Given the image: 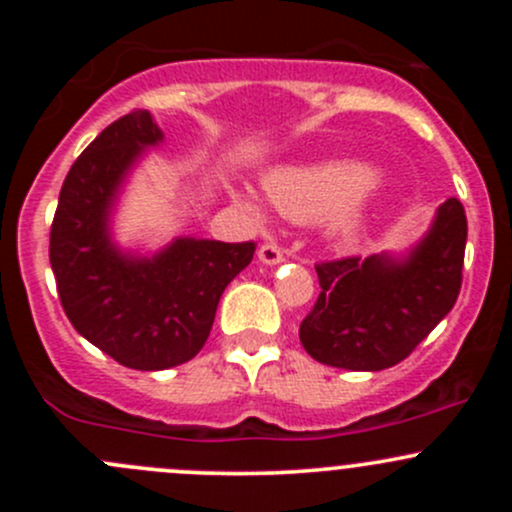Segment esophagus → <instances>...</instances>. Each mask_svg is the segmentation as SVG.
<instances>
[{
	"instance_id": "34e87169",
	"label": "esophagus",
	"mask_w": 512,
	"mask_h": 512,
	"mask_svg": "<svg viewBox=\"0 0 512 512\" xmlns=\"http://www.w3.org/2000/svg\"><path fill=\"white\" fill-rule=\"evenodd\" d=\"M257 257H260L262 265H280V262L285 260V255H282L280 247L272 245V242H267V245H262L260 250H257Z\"/></svg>"
}]
</instances>
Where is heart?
Segmentation results:
<instances>
[{"label": "heart", "mask_w": 512, "mask_h": 512, "mask_svg": "<svg viewBox=\"0 0 512 512\" xmlns=\"http://www.w3.org/2000/svg\"><path fill=\"white\" fill-rule=\"evenodd\" d=\"M381 170L344 158L282 165L262 180L267 200L289 220L324 218V235L337 245H349L366 230L376 200L384 193ZM237 203L260 218V208L247 195Z\"/></svg>", "instance_id": "b5f03b06"}]
</instances>
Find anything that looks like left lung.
<instances>
[{
    "label": "left lung",
    "instance_id": "left-lung-1",
    "mask_svg": "<svg viewBox=\"0 0 512 512\" xmlns=\"http://www.w3.org/2000/svg\"><path fill=\"white\" fill-rule=\"evenodd\" d=\"M466 237V210L448 198L404 255L317 265L322 292L299 324L302 347L319 364L349 371H381L404 361L456 304Z\"/></svg>",
    "mask_w": 512,
    "mask_h": 512
}]
</instances>
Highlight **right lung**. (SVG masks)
Instances as JSON below:
<instances>
[{
  "label": "right lung",
  "instance_id": "add662e5",
  "mask_svg": "<svg viewBox=\"0 0 512 512\" xmlns=\"http://www.w3.org/2000/svg\"><path fill=\"white\" fill-rule=\"evenodd\" d=\"M160 143L163 131L151 111H133L103 128L61 185L49 240L69 322L101 352L138 371L193 359L208 342L225 287L255 255V242L175 237L143 255L113 240L123 185Z\"/></svg>",
  "mask_w": 512,
  "mask_h": 512
}]
</instances>
